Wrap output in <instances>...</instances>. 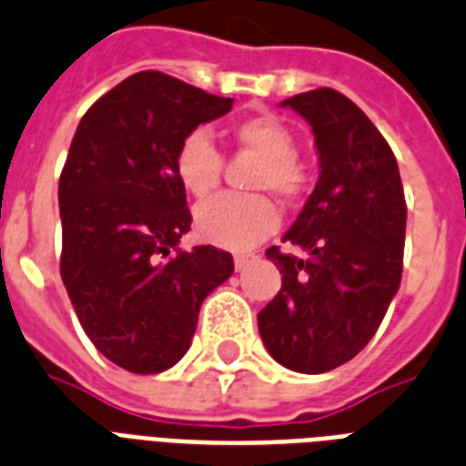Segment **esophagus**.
Returning <instances> with one entry per match:
<instances>
[{"label": "esophagus", "mask_w": 466, "mask_h": 466, "mask_svg": "<svg viewBox=\"0 0 466 466\" xmlns=\"http://www.w3.org/2000/svg\"><path fill=\"white\" fill-rule=\"evenodd\" d=\"M248 261H251V257H248V254H237V257H234V268H237V271H241V268H244Z\"/></svg>", "instance_id": "1"}]
</instances>
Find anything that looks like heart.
<instances>
[{
	"instance_id": "b5f03b06",
	"label": "heart",
	"mask_w": 466,
	"mask_h": 466,
	"mask_svg": "<svg viewBox=\"0 0 466 466\" xmlns=\"http://www.w3.org/2000/svg\"><path fill=\"white\" fill-rule=\"evenodd\" d=\"M234 144L261 158L251 186L271 190L280 200L296 202L308 190L310 176L298 161L293 131L271 115L241 119L232 127ZM176 177L186 193L202 200L218 190L222 177V154L205 129L190 131L176 151ZM279 225V209L266 195H219L195 212L198 237L222 248H247L264 239Z\"/></svg>"
}]
</instances>
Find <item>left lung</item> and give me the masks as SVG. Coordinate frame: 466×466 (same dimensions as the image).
<instances>
[{
    "label": "left lung",
    "mask_w": 466,
    "mask_h": 466,
    "mask_svg": "<svg viewBox=\"0 0 466 466\" xmlns=\"http://www.w3.org/2000/svg\"><path fill=\"white\" fill-rule=\"evenodd\" d=\"M283 106L312 127L319 177L283 237L303 257L266 251L283 283L258 332L279 364L325 374L367 347L399 290L406 198L386 138L342 92L318 87Z\"/></svg>",
    "instance_id": "8db88e82"
}]
</instances>
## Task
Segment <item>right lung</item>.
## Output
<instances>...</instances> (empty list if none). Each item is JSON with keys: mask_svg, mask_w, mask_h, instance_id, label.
<instances>
[{"mask_svg": "<svg viewBox=\"0 0 466 466\" xmlns=\"http://www.w3.org/2000/svg\"><path fill=\"white\" fill-rule=\"evenodd\" d=\"M232 97L144 70L85 112L58 183L60 276L85 335L134 374H158L190 347L202 300L234 271L229 251L177 241L190 229L176 151Z\"/></svg>", "mask_w": 466, "mask_h": 466, "instance_id": "obj_1", "label": "right lung"}]
</instances>
